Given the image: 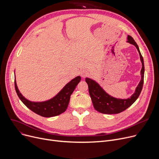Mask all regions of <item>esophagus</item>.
Instances as JSON below:
<instances>
[{"mask_svg":"<svg viewBox=\"0 0 159 159\" xmlns=\"http://www.w3.org/2000/svg\"><path fill=\"white\" fill-rule=\"evenodd\" d=\"M87 75H88V72H87L86 71H83L81 73V76H82V77H83V78L86 77L87 76Z\"/></svg>","mask_w":159,"mask_h":159,"instance_id":"34e87169","label":"esophagus"}]
</instances>
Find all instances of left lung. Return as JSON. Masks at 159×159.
Masks as SVG:
<instances>
[{"mask_svg": "<svg viewBox=\"0 0 159 159\" xmlns=\"http://www.w3.org/2000/svg\"><path fill=\"white\" fill-rule=\"evenodd\" d=\"M128 43L134 45L137 49L140 61L142 62V69L140 71L141 80L135 89V93L130 98L126 99L116 98L107 94L98 83L89 78H86V82L88 85L89 93L92 101L93 107L98 112L104 114H116L126 110L130 106L135 102L139 97L143 89L144 75V64L143 57L142 56L139 46L131 36L128 35Z\"/></svg>", "mask_w": 159, "mask_h": 159, "instance_id": "8db88e82", "label": "left lung"}]
</instances>
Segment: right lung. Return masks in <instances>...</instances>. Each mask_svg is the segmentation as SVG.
I'll return each mask as SVG.
<instances>
[{
    "label": "right lung",
    "instance_id": "1",
    "mask_svg": "<svg viewBox=\"0 0 159 159\" xmlns=\"http://www.w3.org/2000/svg\"><path fill=\"white\" fill-rule=\"evenodd\" d=\"M81 80L77 76L70 81L55 97L43 102H32L25 98L19 91L15 79L16 94L23 104L34 113L44 117H51L64 113L69 104L70 96Z\"/></svg>",
    "mask_w": 159,
    "mask_h": 159
}]
</instances>
